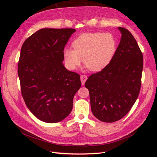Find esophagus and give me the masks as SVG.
I'll list each match as a JSON object with an SVG mask.
<instances>
[{"label":"esophagus","instance_id":"obj_1","mask_svg":"<svg viewBox=\"0 0 157 157\" xmlns=\"http://www.w3.org/2000/svg\"><path fill=\"white\" fill-rule=\"evenodd\" d=\"M87 80V76L85 75H80V80H81V82L82 84L84 85L85 82H86V80Z\"/></svg>","mask_w":157,"mask_h":157}]
</instances>
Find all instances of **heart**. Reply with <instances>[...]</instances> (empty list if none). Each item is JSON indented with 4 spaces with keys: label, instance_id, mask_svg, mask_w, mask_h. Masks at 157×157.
Masks as SVG:
<instances>
[{
    "label": "heart",
    "instance_id": "obj_1",
    "mask_svg": "<svg viewBox=\"0 0 157 157\" xmlns=\"http://www.w3.org/2000/svg\"><path fill=\"white\" fill-rule=\"evenodd\" d=\"M74 49L63 50L65 64L74 70L81 65L91 71L98 72L110 63L117 48L116 40L110 33H87L80 35L73 42Z\"/></svg>",
    "mask_w": 157,
    "mask_h": 157
}]
</instances>
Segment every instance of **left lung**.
<instances>
[{"mask_svg":"<svg viewBox=\"0 0 157 157\" xmlns=\"http://www.w3.org/2000/svg\"><path fill=\"white\" fill-rule=\"evenodd\" d=\"M118 29L121 39L110 63L90 75L84 84L89 90L92 113L105 122L124 117L141 89L143 54L132 33L124 27Z\"/></svg>","mask_w":157,"mask_h":157,"instance_id":"1","label":"left lung"}]
</instances>
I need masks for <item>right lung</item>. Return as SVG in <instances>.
Returning a JSON list of instances; mask_svg holds the SVG:
<instances>
[{
	"label": "right lung",
	"instance_id": "right-lung-1",
	"mask_svg": "<svg viewBox=\"0 0 157 157\" xmlns=\"http://www.w3.org/2000/svg\"><path fill=\"white\" fill-rule=\"evenodd\" d=\"M75 31L42 29L21 46L17 73L22 97L30 111L43 122H58L67 117L81 86L80 75L62 63L65 46Z\"/></svg>",
	"mask_w": 157,
	"mask_h": 157
}]
</instances>
